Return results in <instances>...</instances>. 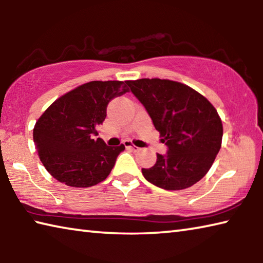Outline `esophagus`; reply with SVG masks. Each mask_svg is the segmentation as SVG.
<instances>
[{
  "mask_svg": "<svg viewBox=\"0 0 263 263\" xmlns=\"http://www.w3.org/2000/svg\"><path fill=\"white\" fill-rule=\"evenodd\" d=\"M125 146L127 148H131L132 151H135V152H137V151H139L140 148L138 147V146H136V145H133V144H131L130 141H125Z\"/></svg>",
  "mask_w": 263,
  "mask_h": 263,
  "instance_id": "esophagus-1",
  "label": "esophagus"
}]
</instances>
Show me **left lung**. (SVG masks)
Here are the masks:
<instances>
[{"mask_svg":"<svg viewBox=\"0 0 263 263\" xmlns=\"http://www.w3.org/2000/svg\"><path fill=\"white\" fill-rule=\"evenodd\" d=\"M127 84L168 146L166 155L157 154L153 167L141 169L142 175L166 190L197 183L221 147L222 123L215 106L195 89L172 80L139 79Z\"/></svg>","mask_w":263,"mask_h":263,"instance_id":"8db88e82","label":"left lung"}]
</instances>
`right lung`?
Returning a JSON list of instances; mask_svg holds the SVG:
<instances>
[{
    "label": "right lung",
    "instance_id": "obj_1",
    "mask_svg": "<svg viewBox=\"0 0 263 263\" xmlns=\"http://www.w3.org/2000/svg\"><path fill=\"white\" fill-rule=\"evenodd\" d=\"M127 83H83L57 99L38 118L33 141L44 167L55 180L88 188L108 177L125 146L111 147L95 137L106 117L108 103L130 90Z\"/></svg>",
    "mask_w": 263,
    "mask_h": 263
}]
</instances>
